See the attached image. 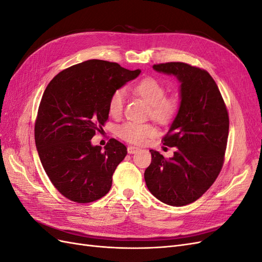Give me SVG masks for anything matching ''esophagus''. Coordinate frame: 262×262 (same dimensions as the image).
<instances>
[{"label":"esophagus","mask_w":262,"mask_h":262,"mask_svg":"<svg viewBox=\"0 0 262 262\" xmlns=\"http://www.w3.org/2000/svg\"><path fill=\"white\" fill-rule=\"evenodd\" d=\"M138 150H139V147H136V146H128V153H129V154L137 153Z\"/></svg>","instance_id":"esophagus-1"}]
</instances>
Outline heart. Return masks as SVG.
I'll return each mask as SVG.
<instances>
[{"instance_id":"b5f03b06","label":"heart","mask_w":262,"mask_h":262,"mask_svg":"<svg viewBox=\"0 0 262 262\" xmlns=\"http://www.w3.org/2000/svg\"><path fill=\"white\" fill-rule=\"evenodd\" d=\"M136 92L149 105L150 116L160 122H168L175 117L178 104L173 98H166V89L162 82L154 77H146L134 86ZM125 100V90H116L109 98V113L114 117L120 116ZM118 136L132 144H142L156 133L155 126L149 123L126 121L117 129Z\"/></svg>"}]
</instances>
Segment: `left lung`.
Returning <instances> with one entry per match:
<instances>
[{"label":"left lung","mask_w":262,"mask_h":262,"mask_svg":"<svg viewBox=\"0 0 262 262\" xmlns=\"http://www.w3.org/2000/svg\"><path fill=\"white\" fill-rule=\"evenodd\" d=\"M156 72L173 75L180 83V104L163 144L176 147L166 160L149 149L145 169L147 189L172 207L192 203L217 178L224 162L229 120L219 87L207 71L182 62L155 64Z\"/></svg>","instance_id":"obj_1"}]
</instances>
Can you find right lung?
Returning a JSON list of instances; mask_svg holds the SVG:
<instances>
[{
    "mask_svg": "<svg viewBox=\"0 0 262 262\" xmlns=\"http://www.w3.org/2000/svg\"><path fill=\"white\" fill-rule=\"evenodd\" d=\"M141 70L87 60L63 70L47 86L39 105L35 142L52 185L69 200L96 201L109 192L126 147L110 139L104 150L92 138L109 115V98Z\"/></svg>",
    "mask_w": 262,
    "mask_h": 262,
    "instance_id": "right-lung-1",
    "label": "right lung"
}]
</instances>
